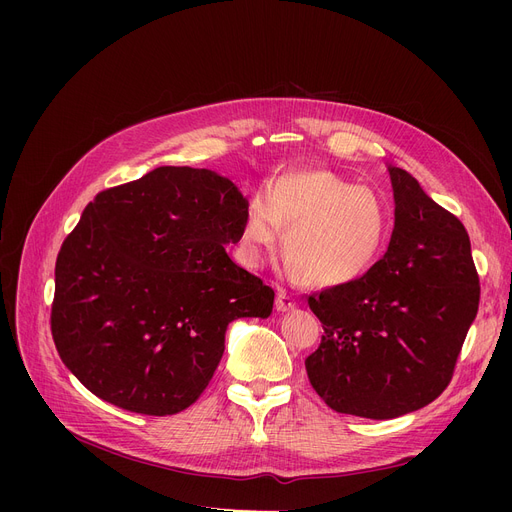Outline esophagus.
I'll return each mask as SVG.
<instances>
[{"label":"esophagus","instance_id":"1","mask_svg":"<svg viewBox=\"0 0 512 512\" xmlns=\"http://www.w3.org/2000/svg\"><path fill=\"white\" fill-rule=\"evenodd\" d=\"M276 309L280 313H286V311H294L297 309V301H294L290 294L282 288H278V294H276Z\"/></svg>","mask_w":512,"mask_h":512}]
</instances>
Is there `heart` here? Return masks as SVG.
Wrapping results in <instances>:
<instances>
[{"label":"heart","mask_w":512,"mask_h":512,"mask_svg":"<svg viewBox=\"0 0 512 512\" xmlns=\"http://www.w3.org/2000/svg\"><path fill=\"white\" fill-rule=\"evenodd\" d=\"M284 238L286 272L315 286L363 278L388 245L386 201L326 170L286 172L257 191L245 211L238 247L259 267Z\"/></svg>","instance_id":"b5f03b06"}]
</instances>
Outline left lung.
I'll list each match as a JSON object with an SVG mask.
<instances>
[{
	"instance_id": "8db88e82",
	"label": "left lung",
	"mask_w": 512,
	"mask_h": 512,
	"mask_svg": "<svg viewBox=\"0 0 512 512\" xmlns=\"http://www.w3.org/2000/svg\"><path fill=\"white\" fill-rule=\"evenodd\" d=\"M388 172V251L357 282L309 297L324 324L305 361L309 382L330 409L367 419H394L436 400L479 307L465 226L407 170Z\"/></svg>"
}]
</instances>
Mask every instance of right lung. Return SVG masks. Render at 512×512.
Returning a JSON list of instances; mask_svg holds the SVG:
<instances>
[{"label":"right lung","mask_w":512,"mask_h":512,"mask_svg":"<svg viewBox=\"0 0 512 512\" xmlns=\"http://www.w3.org/2000/svg\"><path fill=\"white\" fill-rule=\"evenodd\" d=\"M247 203L218 172L161 166L85 207L51 305L53 342L80 384L141 415L193 405L232 321L274 309V290L226 253Z\"/></svg>","instance_id":"right-lung-1"}]
</instances>
